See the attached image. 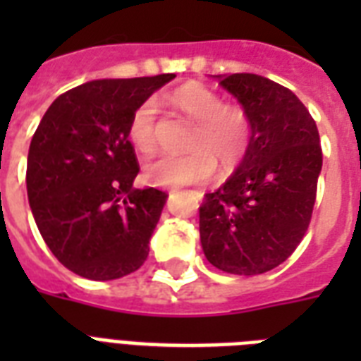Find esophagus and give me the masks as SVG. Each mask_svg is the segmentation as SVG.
I'll return each mask as SVG.
<instances>
[{
    "instance_id": "34e87169",
    "label": "esophagus",
    "mask_w": 361,
    "mask_h": 361,
    "mask_svg": "<svg viewBox=\"0 0 361 361\" xmlns=\"http://www.w3.org/2000/svg\"><path fill=\"white\" fill-rule=\"evenodd\" d=\"M198 197H200V198H202V195H198Z\"/></svg>"
}]
</instances>
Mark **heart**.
Segmentation results:
<instances>
[{"label":"heart","instance_id":"heart-1","mask_svg":"<svg viewBox=\"0 0 361 361\" xmlns=\"http://www.w3.org/2000/svg\"><path fill=\"white\" fill-rule=\"evenodd\" d=\"M172 104L185 112L197 127L187 155L163 153L147 161L144 180L159 187L200 185L214 178L215 161L223 169L240 163L249 146V121L243 110L226 106L221 95L200 84H189L172 95ZM155 103L144 101L129 121L130 144L142 153L155 147Z\"/></svg>","mask_w":361,"mask_h":361}]
</instances>
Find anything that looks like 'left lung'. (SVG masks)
<instances>
[{
	"label": "left lung",
	"mask_w": 361,
	"mask_h": 361,
	"mask_svg": "<svg viewBox=\"0 0 361 361\" xmlns=\"http://www.w3.org/2000/svg\"><path fill=\"white\" fill-rule=\"evenodd\" d=\"M217 80L238 99L251 136L234 174L200 206V243L209 264L234 275L277 268L305 236L322 170L317 123L277 82L234 73Z\"/></svg>",
	"instance_id": "8db88e82"
}]
</instances>
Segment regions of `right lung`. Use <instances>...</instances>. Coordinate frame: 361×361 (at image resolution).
Returning <instances> with one entry per match:
<instances>
[{"instance_id":"obj_1","label":"right lung","mask_w":361,"mask_h":361,"mask_svg":"<svg viewBox=\"0 0 361 361\" xmlns=\"http://www.w3.org/2000/svg\"><path fill=\"white\" fill-rule=\"evenodd\" d=\"M176 75L104 78L59 95L27 153V200L42 240L65 268L112 281L140 268L169 195L135 189L130 116Z\"/></svg>"}]
</instances>
